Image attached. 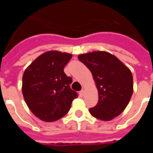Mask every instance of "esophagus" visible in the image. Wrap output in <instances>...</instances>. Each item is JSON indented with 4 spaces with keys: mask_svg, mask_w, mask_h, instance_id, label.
<instances>
[{
    "mask_svg": "<svg viewBox=\"0 0 153 153\" xmlns=\"http://www.w3.org/2000/svg\"><path fill=\"white\" fill-rule=\"evenodd\" d=\"M84 93H85V92H84V90L82 89V90H81V91H80V92H79V95H80V96H81V97H83V95H84Z\"/></svg>",
    "mask_w": 153,
    "mask_h": 153,
    "instance_id": "1",
    "label": "esophagus"
}]
</instances>
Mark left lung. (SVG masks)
I'll return each instance as SVG.
<instances>
[{"mask_svg":"<svg viewBox=\"0 0 153 153\" xmlns=\"http://www.w3.org/2000/svg\"><path fill=\"white\" fill-rule=\"evenodd\" d=\"M78 58L92 72L98 92V102L90 108V114L104 121L121 114L128 106L134 92L130 70L107 51L81 54Z\"/></svg>","mask_w":153,"mask_h":153,"instance_id":"left-lung-1","label":"left lung"}]
</instances>
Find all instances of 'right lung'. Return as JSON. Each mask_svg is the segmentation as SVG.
Returning <instances> with one entry per match:
<instances>
[{
  "instance_id": "add662e5",
  "label": "right lung",
  "mask_w": 153,
  "mask_h": 153,
  "mask_svg": "<svg viewBox=\"0 0 153 153\" xmlns=\"http://www.w3.org/2000/svg\"><path fill=\"white\" fill-rule=\"evenodd\" d=\"M71 58L72 54L49 51L36 58L24 72L22 93L25 102L42 121L63 117L78 97L70 87L72 79L64 72Z\"/></svg>"
}]
</instances>
